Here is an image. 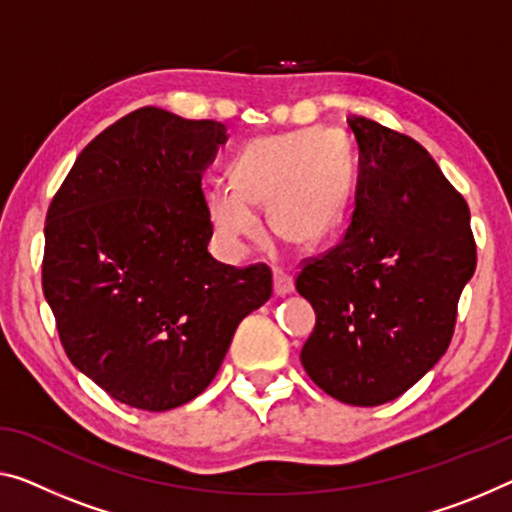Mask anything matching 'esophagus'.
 <instances>
[{"label":"esophagus","mask_w":512,"mask_h":512,"mask_svg":"<svg viewBox=\"0 0 512 512\" xmlns=\"http://www.w3.org/2000/svg\"><path fill=\"white\" fill-rule=\"evenodd\" d=\"M273 292H276V296H287L294 292V280L292 276H287L285 271L276 269L273 271Z\"/></svg>","instance_id":"obj_1"}]
</instances>
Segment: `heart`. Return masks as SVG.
<instances>
[{"label": "heart", "instance_id": "1", "mask_svg": "<svg viewBox=\"0 0 512 512\" xmlns=\"http://www.w3.org/2000/svg\"><path fill=\"white\" fill-rule=\"evenodd\" d=\"M230 186L211 190L207 200L213 239L227 255L243 253L257 239L253 209L264 207L282 243L315 248L345 211L349 151L340 137L317 131L257 137L232 160Z\"/></svg>", "mask_w": 512, "mask_h": 512}]
</instances>
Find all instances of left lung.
Segmentation results:
<instances>
[{"label": "left lung", "instance_id": "1", "mask_svg": "<svg viewBox=\"0 0 512 512\" xmlns=\"http://www.w3.org/2000/svg\"><path fill=\"white\" fill-rule=\"evenodd\" d=\"M347 124L356 209L338 246L296 276L317 315L301 363L331 398L377 407L446 354L476 241L467 202L421 144L356 114Z\"/></svg>", "mask_w": 512, "mask_h": 512}]
</instances>
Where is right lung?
Returning <instances> with one entry per match:
<instances>
[{
	"label": "right lung",
	"instance_id": "right-lung-1",
	"mask_svg": "<svg viewBox=\"0 0 512 512\" xmlns=\"http://www.w3.org/2000/svg\"><path fill=\"white\" fill-rule=\"evenodd\" d=\"M220 121L140 108L96 135L45 218L43 294L66 356L110 398L167 411L197 398L243 317L271 299V269L207 250L202 172Z\"/></svg>",
	"mask_w": 512,
	"mask_h": 512
}]
</instances>
